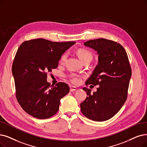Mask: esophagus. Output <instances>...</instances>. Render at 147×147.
Listing matches in <instances>:
<instances>
[{"label": "esophagus", "instance_id": "34e87169", "mask_svg": "<svg viewBox=\"0 0 147 147\" xmlns=\"http://www.w3.org/2000/svg\"><path fill=\"white\" fill-rule=\"evenodd\" d=\"M77 90V89L75 87H70V91L72 92H75Z\"/></svg>", "mask_w": 147, "mask_h": 147}]
</instances>
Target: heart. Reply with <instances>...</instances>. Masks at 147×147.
<instances>
[{
    "mask_svg": "<svg viewBox=\"0 0 147 147\" xmlns=\"http://www.w3.org/2000/svg\"><path fill=\"white\" fill-rule=\"evenodd\" d=\"M77 55L80 58V60L82 62L86 60H91L92 59V54L89 51H88L86 49H81L78 50ZM66 57H67V54H63L60 57V63H63L64 61H65ZM70 81H71L73 84H78L79 83L80 80L78 77H75V76H72V77H70Z\"/></svg>",
    "mask_w": 147,
    "mask_h": 147,
    "instance_id": "1",
    "label": "heart"
}]
</instances>
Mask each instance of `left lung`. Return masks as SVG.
I'll list each match as a JSON object with an SVG mask.
<instances>
[{"mask_svg": "<svg viewBox=\"0 0 147 147\" xmlns=\"http://www.w3.org/2000/svg\"><path fill=\"white\" fill-rule=\"evenodd\" d=\"M96 52L98 65L86 85H99L97 91L83 87L87 98L80 104L81 112L87 118L104 121L112 118L122 107L127 97L131 69L124 48L119 43L105 38L84 43Z\"/></svg>", "mask_w": 147, "mask_h": 147, "instance_id": "1", "label": "left lung"}]
</instances>
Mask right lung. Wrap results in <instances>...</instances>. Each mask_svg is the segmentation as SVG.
I'll list each match as a JSON object with an SVG mask.
<instances>
[{"instance_id": "obj_1", "label": "right lung", "mask_w": 147, "mask_h": 147, "mask_svg": "<svg viewBox=\"0 0 147 147\" xmlns=\"http://www.w3.org/2000/svg\"><path fill=\"white\" fill-rule=\"evenodd\" d=\"M75 43L37 38L25 41L20 46L12 73L17 99L29 115L47 119L58 111L60 99L69 92V87L64 83L51 86L47 81V72L58 67L61 55Z\"/></svg>"}]
</instances>
